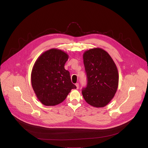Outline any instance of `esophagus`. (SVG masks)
<instances>
[{
	"label": "esophagus",
	"instance_id": "34e87169",
	"mask_svg": "<svg viewBox=\"0 0 148 148\" xmlns=\"http://www.w3.org/2000/svg\"><path fill=\"white\" fill-rule=\"evenodd\" d=\"M75 86H76V87H77V89H78V88H79V84H78V83H76V84H75Z\"/></svg>",
	"mask_w": 148,
	"mask_h": 148
}]
</instances>
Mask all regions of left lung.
Wrapping results in <instances>:
<instances>
[{
	"label": "left lung",
	"instance_id": "1",
	"mask_svg": "<svg viewBox=\"0 0 148 148\" xmlns=\"http://www.w3.org/2000/svg\"><path fill=\"white\" fill-rule=\"evenodd\" d=\"M87 86L82 94L86 101L95 108L106 106L113 99L119 82L118 69L110 55L101 48L86 50L83 55Z\"/></svg>",
	"mask_w": 148,
	"mask_h": 148
}]
</instances>
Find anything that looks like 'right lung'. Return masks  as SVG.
I'll use <instances>...</instances> for the list:
<instances>
[{
    "instance_id": "add662e5",
    "label": "right lung",
    "mask_w": 148,
    "mask_h": 148,
    "mask_svg": "<svg viewBox=\"0 0 148 148\" xmlns=\"http://www.w3.org/2000/svg\"><path fill=\"white\" fill-rule=\"evenodd\" d=\"M69 57L61 50L51 49L36 60L31 73L32 86L38 101L46 106H55L64 101L76 86L64 69Z\"/></svg>"
}]
</instances>
